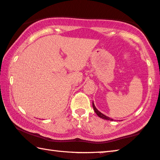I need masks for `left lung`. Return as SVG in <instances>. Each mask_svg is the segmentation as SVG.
Returning a JSON list of instances; mask_svg holds the SVG:
<instances>
[{
	"label": "left lung",
	"mask_w": 160,
	"mask_h": 160,
	"mask_svg": "<svg viewBox=\"0 0 160 160\" xmlns=\"http://www.w3.org/2000/svg\"><path fill=\"white\" fill-rule=\"evenodd\" d=\"M92 106H93V108H94V110L95 113L97 114L98 117H99L100 118H102V119H106V120H110V121H113L112 119H111V118H109V117L106 116V115H104V114H103L102 112H100L99 110H98L97 108H96L95 105L94 104V102H92Z\"/></svg>",
	"instance_id": "1"
}]
</instances>
